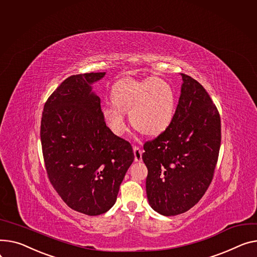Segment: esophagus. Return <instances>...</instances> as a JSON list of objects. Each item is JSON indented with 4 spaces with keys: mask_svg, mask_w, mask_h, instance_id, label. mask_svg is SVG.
I'll list each match as a JSON object with an SVG mask.
<instances>
[{
    "mask_svg": "<svg viewBox=\"0 0 257 257\" xmlns=\"http://www.w3.org/2000/svg\"><path fill=\"white\" fill-rule=\"evenodd\" d=\"M133 152H134V160L136 162H141L143 160V151L141 150V148L138 146H134Z\"/></svg>",
    "mask_w": 257,
    "mask_h": 257,
    "instance_id": "obj_1",
    "label": "esophagus"
}]
</instances>
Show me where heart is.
Here are the masks:
<instances>
[{"label": "heart", "mask_w": 257, "mask_h": 257, "mask_svg": "<svg viewBox=\"0 0 257 257\" xmlns=\"http://www.w3.org/2000/svg\"><path fill=\"white\" fill-rule=\"evenodd\" d=\"M110 98L113 105L104 107L102 114L115 135L126 130L124 112H129L136 130L149 136L161 134L175 116V90L162 78L121 79L112 87Z\"/></svg>", "instance_id": "b5f03b06"}]
</instances>
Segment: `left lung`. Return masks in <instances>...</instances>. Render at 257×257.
<instances>
[{"label":"left lung","mask_w":257,"mask_h":257,"mask_svg":"<svg viewBox=\"0 0 257 257\" xmlns=\"http://www.w3.org/2000/svg\"><path fill=\"white\" fill-rule=\"evenodd\" d=\"M181 75L172 123L144 145L148 200L164 216L185 213L200 200L213 180L221 145L220 114L210 95L197 80Z\"/></svg>","instance_id":"obj_1"}]
</instances>
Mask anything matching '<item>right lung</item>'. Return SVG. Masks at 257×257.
Returning <instances> with one entry per match:
<instances>
[{
  "label": "right lung",
  "instance_id": "right-lung-1",
  "mask_svg": "<svg viewBox=\"0 0 257 257\" xmlns=\"http://www.w3.org/2000/svg\"><path fill=\"white\" fill-rule=\"evenodd\" d=\"M105 72L66 78L44 104L40 138L47 177L72 210L97 216L116 200L134 160L130 143L106 126L92 84Z\"/></svg>",
  "mask_w": 257,
  "mask_h": 257
}]
</instances>
